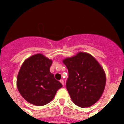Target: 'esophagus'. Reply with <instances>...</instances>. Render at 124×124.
<instances>
[{
  "label": "esophagus",
  "mask_w": 124,
  "mask_h": 124,
  "mask_svg": "<svg viewBox=\"0 0 124 124\" xmlns=\"http://www.w3.org/2000/svg\"><path fill=\"white\" fill-rule=\"evenodd\" d=\"M60 81V83H61V84H63V86H64V81H63V79H61Z\"/></svg>",
  "instance_id": "34e87169"
}]
</instances>
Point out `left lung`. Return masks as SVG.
<instances>
[{
  "label": "left lung",
  "mask_w": 124,
  "mask_h": 124,
  "mask_svg": "<svg viewBox=\"0 0 124 124\" xmlns=\"http://www.w3.org/2000/svg\"><path fill=\"white\" fill-rule=\"evenodd\" d=\"M63 62L68 70L66 86L72 101L81 107L93 106L100 99L106 86L101 66L93 56L83 52Z\"/></svg>",
  "instance_id": "obj_1"
}]
</instances>
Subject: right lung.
Segmentation results:
<instances>
[{"instance_id":"add662e5","label":"right lung","mask_w":124,"mask_h":124,"mask_svg":"<svg viewBox=\"0 0 124 124\" xmlns=\"http://www.w3.org/2000/svg\"><path fill=\"white\" fill-rule=\"evenodd\" d=\"M51 64L52 60L39 53L28 58L22 65L17 76V88L22 96L30 104L38 106L46 105L63 86L50 72Z\"/></svg>"}]
</instances>
